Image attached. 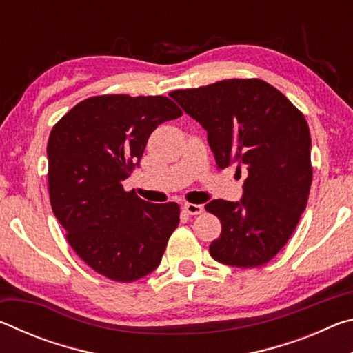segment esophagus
<instances>
[{
  "label": "esophagus",
  "mask_w": 353,
  "mask_h": 353,
  "mask_svg": "<svg viewBox=\"0 0 353 353\" xmlns=\"http://www.w3.org/2000/svg\"><path fill=\"white\" fill-rule=\"evenodd\" d=\"M183 210L188 214H201L204 212V207L199 204H183Z\"/></svg>",
  "instance_id": "obj_1"
}]
</instances>
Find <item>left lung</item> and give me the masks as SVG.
Segmentation results:
<instances>
[{"instance_id":"obj_1","label":"left lung","mask_w":353,"mask_h":353,"mask_svg":"<svg viewBox=\"0 0 353 353\" xmlns=\"http://www.w3.org/2000/svg\"><path fill=\"white\" fill-rule=\"evenodd\" d=\"M170 97L207 130L219 168L236 163V171L248 172L240 201L205 205L223 225L210 255L236 268L265 265L290 240L307 207L313 170L305 118L260 79H227Z\"/></svg>"}]
</instances>
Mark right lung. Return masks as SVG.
Instances as JSON below:
<instances>
[{
  "label": "right lung",
  "instance_id": "obj_1",
  "mask_svg": "<svg viewBox=\"0 0 353 353\" xmlns=\"http://www.w3.org/2000/svg\"><path fill=\"white\" fill-rule=\"evenodd\" d=\"M182 110L166 97H93L74 105L48 140L52 213L74 252L104 277L134 282L160 265L179 225L176 202L124 191L159 124Z\"/></svg>",
  "mask_w": 353,
  "mask_h": 353
}]
</instances>
